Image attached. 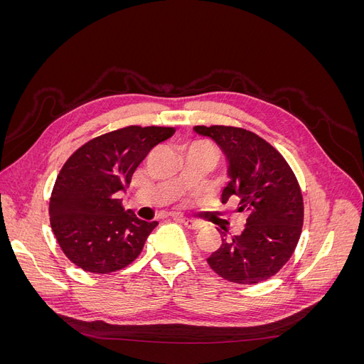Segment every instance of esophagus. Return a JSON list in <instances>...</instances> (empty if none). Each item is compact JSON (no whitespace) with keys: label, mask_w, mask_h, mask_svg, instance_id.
<instances>
[{"label":"esophagus","mask_w":364,"mask_h":364,"mask_svg":"<svg viewBox=\"0 0 364 364\" xmlns=\"http://www.w3.org/2000/svg\"><path fill=\"white\" fill-rule=\"evenodd\" d=\"M176 218H179L181 222L188 228V229H193V230H199L200 228H202V223L200 222H196V220H193V218H185V217H176Z\"/></svg>","instance_id":"34e87169"}]
</instances>
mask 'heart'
Here are the masks:
<instances>
[{"label": "heart", "instance_id": "heart-1", "mask_svg": "<svg viewBox=\"0 0 364 364\" xmlns=\"http://www.w3.org/2000/svg\"><path fill=\"white\" fill-rule=\"evenodd\" d=\"M196 142H199V144H208V142H205V141H196ZM209 146V144H208Z\"/></svg>", "mask_w": 364, "mask_h": 364}]
</instances>
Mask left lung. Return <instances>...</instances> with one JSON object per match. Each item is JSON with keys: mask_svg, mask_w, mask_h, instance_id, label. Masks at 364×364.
Returning <instances> with one entry per match:
<instances>
[{"mask_svg": "<svg viewBox=\"0 0 364 364\" xmlns=\"http://www.w3.org/2000/svg\"><path fill=\"white\" fill-rule=\"evenodd\" d=\"M213 138L229 159L230 182L222 203L238 200L246 215L240 235L226 238L206 261L217 274L235 284H258L277 274L290 259L304 225L299 182L281 153L266 139L235 126H196Z\"/></svg>", "mask_w": 364, "mask_h": 364, "instance_id": "left-lung-1", "label": "left lung"}]
</instances>
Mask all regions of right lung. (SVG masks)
<instances>
[{"mask_svg": "<svg viewBox=\"0 0 364 364\" xmlns=\"http://www.w3.org/2000/svg\"><path fill=\"white\" fill-rule=\"evenodd\" d=\"M173 127L126 126L85 142L63 164L50 197V225L73 264L107 274L127 267L158 222L124 211L118 191Z\"/></svg>", "mask_w": 364, "mask_h": 364, "instance_id": "1", "label": "right lung"}]
</instances>
